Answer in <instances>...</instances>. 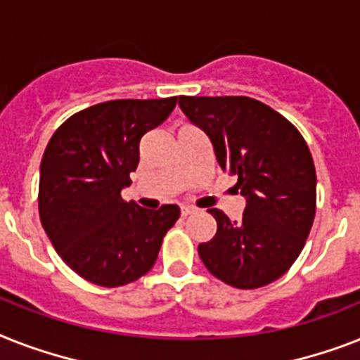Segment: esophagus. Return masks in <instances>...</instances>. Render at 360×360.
I'll list each match as a JSON object with an SVG mask.
<instances>
[{"mask_svg": "<svg viewBox=\"0 0 360 360\" xmlns=\"http://www.w3.org/2000/svg\"><path fill=\"white\" fill-rule=\"evenodd\" d=\"M192 212H195L194 207H181V216H188Z\"/></svg>", "mask_w": 360, "mask_h": 360, "instance_id": "1", "label": "esophagus"}]
</instances>
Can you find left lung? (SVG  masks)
<instances>
[{
    "label": "left lung",
    "instance_id": "8db88e82",
    "mask_svg": "<svg viewBox=\"0 0 360 360\" xmlns=\"http://www.w3.org/2000/svg\"><path fill=\"white\" fill-rule=\"evenodd\" d=\"M186 118L209 136L218 165L238 177L242 220L210 209L218 229L198 246L207 270L235 288H259L294 264L316 212V170L294 125L246 96H179Z\"/></svg>",
    "mask_w": 360,
    "mask_h": 360
}]
</instances>
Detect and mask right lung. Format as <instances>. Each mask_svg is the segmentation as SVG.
Wrapping results in <instances>:
<instances>
[{"mask_svg":"<svg viewBox=\"0 0 360 360\" xmlns=\"http://www.w3.org/2000/svg\"><path fill=\"white\" fill-rule=\"evenodd\" d=\"M177 98L114 99L70 116L40 162L38 210L66 264L99 286L127 285L153 268L179 207L142 209L122 200L140 160V140Z\"/></svg>","mask_w":360,"mask_h":360,"instance_id":"right-lung-1","label":"right lung"}]
</instances>
